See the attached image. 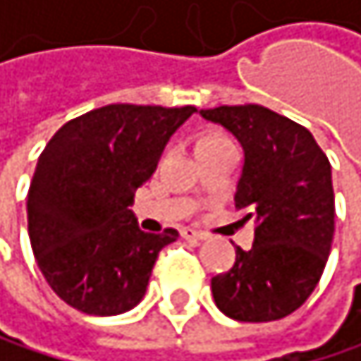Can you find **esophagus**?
Here are the masks:
<instances>
[{"mask_svg":"<svg viewBox=\"0 0 361 361\" xmlns=\"http://www.w3.org/2000/svg\"><path fill=\"white\" fill-rule=\"evenodd\" d=\"M182 238L190 240V243H201V240H205V233L195 231V229H182Z\"/></svg>","mask_w":361,"mask_h":361,"instance_id":"obj_1","label":"esophagus"}]
</instances>
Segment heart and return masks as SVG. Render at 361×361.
Instances as JSON below:
<instances>
[{
    "instance_id": "heart-1",
    "label": "heart",
    "mask_w": 361,
    "mask_h": 361,
    "mask_svg": "<svg viewBox=\"0 0 361 361\" xmlns=\"http://www.w3.org/2000/svg\"><path fill=\"white\" fill-rule=\"evenodd\" d=\"M227 138L225 136H221V134H214V132H210V134H203L199 140H197V147H203V145H214V142H225Z\"/></svg>"
}]
</instances>
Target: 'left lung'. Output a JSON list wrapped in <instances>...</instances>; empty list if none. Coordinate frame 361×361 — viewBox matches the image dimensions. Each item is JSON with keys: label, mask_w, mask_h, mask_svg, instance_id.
<instances>
[{"label": "left lung", "mask_w": 361, "mask_h": 361, "mask_svg": "<svg viewBox=\"0 0 361 361\" xmlns=\"http://www.w3.org/2000/svg\"><path fill=\"white\" fill-rule=\"evenodd\" d=\"M231 132L245 151L235 210L255 221L249 251L212 277L216 307L243 323H269L299 310L321 279L334 240L331 164L310 130L264 106L199 112Z\"/></svg>", "instance_id": "8db88e82"}]
</instances>
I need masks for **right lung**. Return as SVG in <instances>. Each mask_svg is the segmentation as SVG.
Masks as SVG:
<instances>
[{"mask_svg": "<svg viewBox=\"0 0 361 361\" xmlns=\"http://www.w3.org/2000/svg\"><path fill=\"white\" fill-rule=\"evenodd\" d=\"M192 112L112 104L64 123L47 142L27 192V231L40 273L64 303L92 316L140 303L158 253L179 233L142 231L130 205Z\"/></svg>", "mask_w": 361, "mask_h": 361, "instance_id": "right-lung-1", "label": "right lung"}]
</instances>
